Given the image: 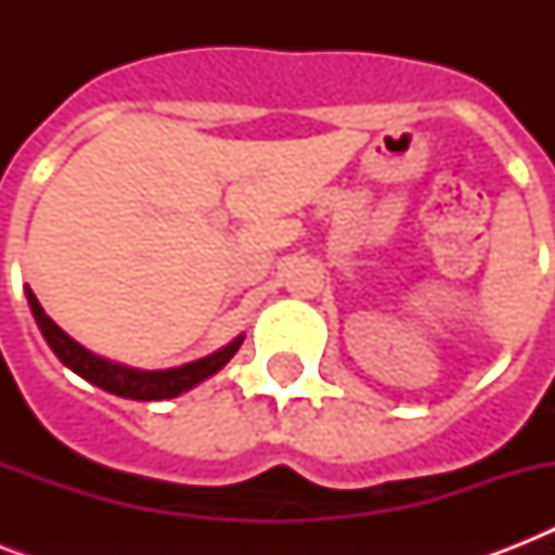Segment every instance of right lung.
<instances>
[{
  "label": "right lung",
  "instance_id": "add662e5",
  "mask_svg": "<svg viewBox=\"0 0 555 555\" xmlns=\"http://www.w3.org/2000/svg\"><path fill=\"white\" fill-rule=\"evenodd\" d=\"M25 296H28L30 313L37 320L42 337L51 346L60 363L68 365L74 374H80L82 379H89L91 386L103 388L108 395L126 397V400H169V397H178L190 391L192 386H198L201 379L212 377L216 371L224 369L233 354L238 351V346L244 343V337H235L230 346H224L221 351L209 357H201L195 363L178 365V369H164V371H143V369H129V365L112 363L106 357L91 354L89 348H82L77 339H72L60 325H56L42 305L37 302V296L30 287H25Z\"/></svg>",
  "mask_w": 555,
  "mask_h": 555
}]
</instances>
